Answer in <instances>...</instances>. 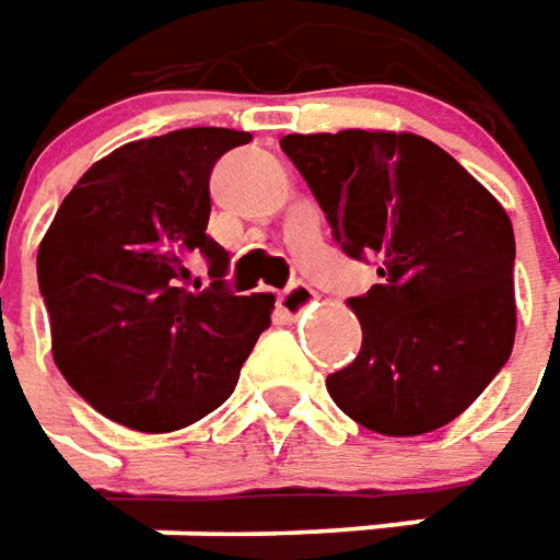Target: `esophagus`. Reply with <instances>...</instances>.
<instances>
[{"mask_svg":"<svg viewBox=\"0 0 560 560\" xmlns=\"http://www.w3.org/2000/svg\"><path fill=\"white\" fill-rule=\"evenodd\" d=\"M316 300V291L303 281H291L279 298H276V306H279L284 316H300L303 310H310Z\"/></svg>","mask_w":560,"mask_h":560,"instance_id":"1","label":"esophagus"}]
</instances>
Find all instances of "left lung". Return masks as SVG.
Returning <instances> with one entry per match:
<instances>
[{
  "label": "left lung",
  "mask_w": 560,
  "mask_h": 560,
  "mask_svg": "<svg viewBox=\"0 0 560 560\" xmlns=\"http://www.w3.org/2000/svg\"><path fill=\"white\" fill-rule=\"evenodd\" d=\"M340 250L381 284L350 298L359 357L325 387L362 428L436 431L465 412L514 347V229L502 203L412 132L284 136Z\"/></svg>",
  "instance_id": "8db88e82"
}]
</instances>
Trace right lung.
<instances>
[{"instance_id":"right-lung-1","label":"right lung","mask_w":560,"mask_h":560,"mask_svg":"<svg viewBox=\"0 0 560 560\" xmlns=\"http://www.w3.org/2000/svg\"><path fill=\"white\" fill-rule=\"evenodd\" d=\"M247 142L188 126L120 145L83 173L39 244L55 365L124 428L164 434L220 409L272 322L269 294L225 288L229 254L207 235L210 173ZM195 259L211 284L191 292Z\"/></svg>"}]
</instances>
